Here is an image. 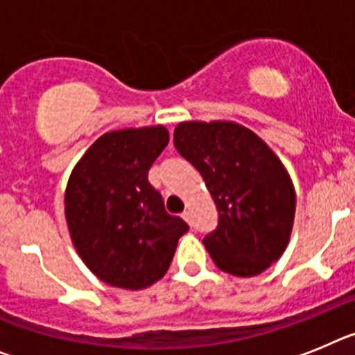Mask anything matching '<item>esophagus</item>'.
<instances>
[{
    "label": "esophagus",
    "mask_w": 355,
    "mask_h": 355,
    "mask_svg": "<svg viewBox=\"0 0 355 355\" xmlns=\"http://www.w3.org/2000/svg\"><path fill=\"white\" fill-rule=\"evenodd\" d=\"M182 217H184L187 223H191V210H184V212H182Z\"/></svg>",
    "instance_id": "esophagus-1"
}]
</instances>
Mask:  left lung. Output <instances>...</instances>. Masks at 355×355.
<instances>
[{"instance_id":"8db88e82","label":"left lung","mask_w":355,"mask_h":355,"mask_svg":"<svg viewBox=\"0 0 355 355\" xmlns=\"http://www.w3.org/2000/svg\"><path fill=\"white\" fill-rule=\"evenodd\" d=\"M173 141L217 205L216 230L203 237L214 263L241 277L263 272L286 249L295 216V191L285 166L257 134L237 123H178Z\"/></svg>"}]
</instances>
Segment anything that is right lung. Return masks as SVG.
<instances>
[{
	"label": "right lung",
	"instance_id": "add662e5",
	"mask_svg": "<svg viewBox=\"0 0 355 355\" xmlns=\"http://www.w3.org/2000/svg\"><path fill=\"white\" fill-rule=\"evenodd\" d=\"M170 141L162 125L107 132L69 178L65 217L86 267L127 290L154 285L170 269L189 225L166 212L148 170Z\"/></svg>",
	"mask_w": 355,
	"mask_h": 355
}]
</instances>
